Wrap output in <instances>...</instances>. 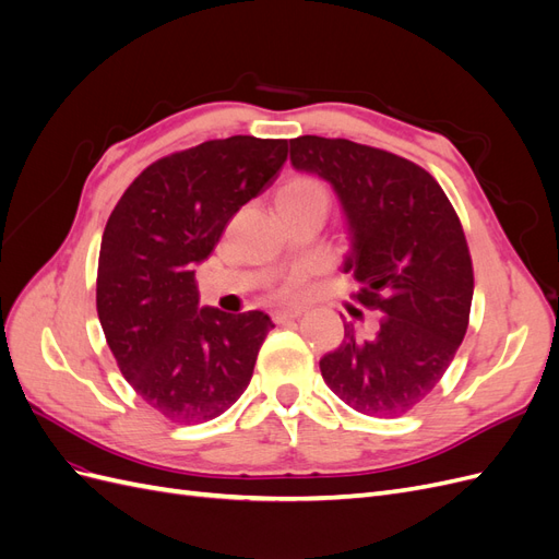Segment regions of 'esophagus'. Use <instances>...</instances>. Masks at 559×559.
Returning <instances> with one entry per match:
<instances>
[{
    "label": "esophagus",
    "mask_w": 559,
    "mask_h": 559,
    "mask_svg": "<svg viewBox=\"0 0 559 559\" xmlns=\"http://www.w3.org/2000/svg\"><path fill=\"white\" fill-rule=\"evenodd\" d=\"M302 314L300 308H280L273 312V319L277 321V324H284V321H292V319H298Z\"/></svg>",
    "instance_id": "1"
}]
</instances>
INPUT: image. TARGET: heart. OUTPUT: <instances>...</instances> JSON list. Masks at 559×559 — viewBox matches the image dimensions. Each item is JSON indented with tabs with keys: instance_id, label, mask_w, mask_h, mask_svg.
<instances>
[{
	"instance_id": "b5f03b06",
	"label": "heart",
	"mask_w": 559,
	"mask_h": 559,
	"mask_svg": "<svg viewBox=\"0 0 559 559\" xmlns=\"http://www.w3.org/2000/svg\"><path fill=\"white\" fill-rule=\"evenodd\" d=\"M280 200H326V193L321 189L319 181L298 177L284 186L280 191Z\"/></svg>"
}]
</instances>
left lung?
I'll list each match as a JSON object with an SVG mask.
<instances>
[{
  "label": "left lung",
  "instance_id": "left-lung-1",
  "mask_svg": "<svg viewBox=\"0 0 559 559\" xmlns=\"http://www.w3.org/2000/svg\"><path fill=\"white\" fill-rule=\"evenodd\" d=\"M292 165L331 183L349 233L345 273L378 324H345L341 347L319 359L321 378L370 417L411 413L443 378L468 326V245L438 181L419 165L349 140L302 134ZM359 314V312H357Z\"/></svg>",
  "mask_w": 559,
  "mask_h": 559
}]
</instances>
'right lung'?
I'll return each instance as SVG.
<instances>
[{
	"label": "right lung",
	"instance_id": "obj_1",
	"mask_svg": "<svg viewBox=\"0 0 559 559\" xmlns=\"http://www.w3.org/2000/svg\"><path fill=\"white\" fill-rule=\"evenodd\" d=\"M286 140L235 134L148 165L114 207L99 247L97 317L123 378L183 425L226 413L247 389L273 319L200 306L195 265L277 179Z\"/></svg>",
	"mask_w": 559,
	"mask_h": 559
}]
</instances>
